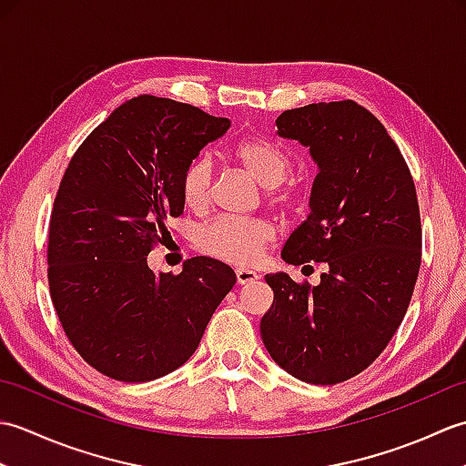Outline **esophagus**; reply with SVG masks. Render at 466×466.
<instances>
[{
	"label": "esophagus",
	"mask_w": 466,
	"mask_h": 466,
	"mask_svg": "<svg viewBox=\"0 0 466 466\" xmlns=\"http://www.w3.org/2000/svg\"><path fill=\"white\" fill-rule=\"evenodd\" d=\"M236 280H238V284H248V282L258 280V274L252 270H246V268H238L236 270Z\"/></svg>",
	"instance_id": "obj_1"
}]
</instances>
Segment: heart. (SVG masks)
Masks as SVG:
<instances>
[{
	"label": "heart",
	"mask_w": 466,
	"mask_h": 466,
	"mask_svg": "<svg viewBox=\"0 0 466 466\" xmlns=\"http://www.w3.org/2000/svg\"><path fill=\"white\" fill-rule=\"evenodd\" d=\"M234 157L254 180L268 186L272 200L294 206L304 194L299 180L290 177L292 156L279 142L264 136L244 137L234 147ZM182 198L192 210H204L214 196V162L208 154L196 156L182 172ZM276 240V228L264 218L220 216L200 228L198 248L232 264H256Z\"/></svg>",
	"instance_id": "heart-1"
}]
</instances>
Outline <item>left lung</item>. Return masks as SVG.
I'll list each match as a JSON object with an SVG mask.
<instances>
[{
  "label": "left lung",
  "instance_id": "8db88e82",
  "mask_svg": "<svg viewBox=\"0 0 466 466\" xmlns=\"http://www.w3.org/2000/svg\"><path fill=\"white\" fill-rule=\"evenodd\" d=\"M319 162L309 218L282 258L326 262L320 284L266 274L260 322L276 364L310 384H336L379 359L397 332L420 268L422 228L412 174L384 126L352 100L309 104L276 120Z\"/></svg>",
  "mask_w": 466,
  "mask_h": 466
}]
</instances>
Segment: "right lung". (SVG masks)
I'll list each match as a JSON object with an SVG mask.
<instances>
[{"mask_svg": "<svg viewBox=\"0 0 466 466\" xmlns=\"http://www.w3.org/2000/svg\"><path fill=\"white\" fill-rule=\"evenodd\" d=\"M228 127L190 104L137 96L66 167L49 218V294L67 340L114 380L147 382L182 366L236 284L230 266L208 256L160 276L146 258L170 236L167 218L184 212V167Z\"/></svg>", "mask_w": 466, "mask_h": 466, "instance_id": "1", "label": "right lung"}]
</instances>
